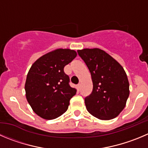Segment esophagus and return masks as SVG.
<instances>
[{"mask_svg":"<svg viewBox=\"0 0 148 148\" xmlns=\"http://www.w3.org/2000/svg\"><path fill=\"white\" fill-rule=\"evenodd\" d=\"M77 90H80V84H77Z\"/></svg>","mask_w":148,"mask_h":148,"instance_id":"esophagus-1","label":"esophagus"}]
</instances>
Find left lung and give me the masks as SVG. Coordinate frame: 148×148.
Instances as JSON below:
<instances>
[{
  "mask_svg": "<svg viewBox=\"0 0 148 148\" xmlns=\"http://www.w3.org/2000/svg\"><path fill=\"white\" fill-rule=\"evenodd\" d=\"M77 52L90 70L93 84L92 93L84 98L87 110L100 120L116 118L124 108L130 95L124 68L99 48H84Z\"/></svg>",
  "mask_w": 148,
  "mask_h": 148,
  "instance_id": "8db88e82",
  "label": "left lung"
}]
</instances>
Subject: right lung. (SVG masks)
Listing matches in <instances>:
<instances>
[{"instance_id": "right-lung-1", "label": "right lung", "mask_w": 148, "mask_h": 148, "mask_svg": "<svg viewBox=\"0 0 148 148\" xmlns=\"http://www.w3.org/2000/svg\"><path fill=\"white\" fill-rule=\"evenodd\" d=\"M77 56L74 50H54L38 58L29 70L26 97L33 111L47 120L56 119L68 109L77 90L69 85L64 68Z\"/></svg>"}]
</instances>
